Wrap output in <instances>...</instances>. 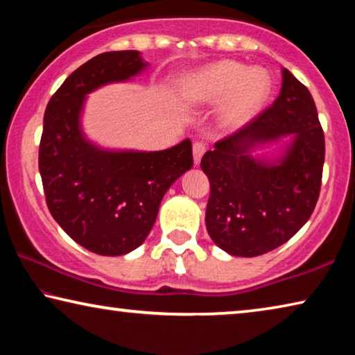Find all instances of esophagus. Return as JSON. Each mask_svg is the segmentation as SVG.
I'll return each mask as SVG.
<instances>
[{
    "mask_svg": "<svg viewBox=\"0 0 355 355\" xmlns=\"http://www.w3.org/2000/svg\"><path fill=\"white\" fill-rule=\"evenodd\" d=\"M207 146L202 141H196L194 146H192V155H194V163L199 164L203 153H205Z\"/></svg>",
    "mask_w": 355,
    "mask_h": 355,
    "instance_id": "esophagus-1",
    "label": "esophagus"
}]
</instances>
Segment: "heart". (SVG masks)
Segmentation results:
<instances>
[{"mask_svg":"<svg viewBox=\"0 0 355 355\" xmlns=\"http://www.w3.org/2000/svg\"><path fill=\"white\" fill-rule=\"evenodd\" d=\"M271 92V76L263 69H249L236 61H219L186 76L183 98L191 105L224 101L220 119L225 125H241L254 116Z\"/></svg>","mask_w":355,"mask_h":355,"instance_id":"heart-1","label":"heart"}]
</instances>
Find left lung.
Segmentation results:
<instances>
[{"label": "left lung", "mask_w": 355, "mask_h": 355, "mask_svg": "<svg viewBox=\"0 0 355 355\" xmlns=\"http://www.w3.org/2000/svg\"><path fill=\"white\" fill-rule=\"evenodd\" d=\"M284 135L293 139L277 164L248 150ZM324 131L313 97L290 70L272 106L208 150L200 161L209 180L207 230L222 250L257 257L293 238L310 219L321 191Z\"/></svg>", "instance_id": "1"}]
</instances>
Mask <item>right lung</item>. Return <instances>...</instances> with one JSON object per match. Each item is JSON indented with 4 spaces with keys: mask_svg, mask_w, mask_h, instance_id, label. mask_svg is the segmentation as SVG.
Instances as JSON below:
<instances>
[{
    "mask_svg": "<svg viewBox=\"0 0 355 355\" xmlns=\"http://www.w3.org/2000/svg\"><path fill=\"white\" fill-rule=\"evenodd\" d=\"M146 65L135 50L101 53L62 83L45 110L39 171L46 207L73 241L98 255L139 248L166 191L194 163L189 139L161 152H107L83 136L86 95Z\"/></svg>",
    "mask_w": 355,
    "mask_h": 355,
    "instance_id": "add662e5",
    "label": "right lung"
}]
</instances>
